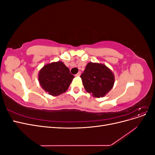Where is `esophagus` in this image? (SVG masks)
Instances as JSON below:
<instances>
[{"instance_id":"1","label":"esophagus","mask_w":155,"mask_h":155,"mask_svg":"<svg viewBox=\"0 0 155 155\" xmlns=\"http://www.w3.org/2000/svg\"><path fill=\"white\" fill-rule=\"evenodd\" d=\"M80 75H81V72H79L76 75V76L79 77V76H80Z\"/></svg>"}]
</instances>
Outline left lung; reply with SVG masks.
I'll use <instances>...</instances> for the list:
<instances>
[{"instance_id":"obj_1","label":"left lung","mask_w":155,"mask_h":155,"mask_svg":"<svg viewBox=\"0 0 155 155\" xmlns=\"http://www.w3.org/2000/svg\"><path fill=\"white\" fill-rule=\"evenodd\" d=\"M84 88L95 97L105 96L114 86V75L104 64L88 63L81 75Z\"/></svg>"}]
</instances>
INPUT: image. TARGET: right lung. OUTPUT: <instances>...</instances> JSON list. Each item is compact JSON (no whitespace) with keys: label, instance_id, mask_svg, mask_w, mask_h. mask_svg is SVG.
<instances>
[{"label":"right lung","instance_id":"obj_1","mask_svg":"<svg viewBox=\"0 0 155 155\" xmlns=\"http://www.w3.org/2000/svg\"><path fill=\"white\" fill-rule=\"evenodd\" d=\"M40 85L50 95L57 96L67 91L73 75L62 61L45 64L38 75Z\"/></svg>","mask_w":155,"mask_h":155}]
</instances>
